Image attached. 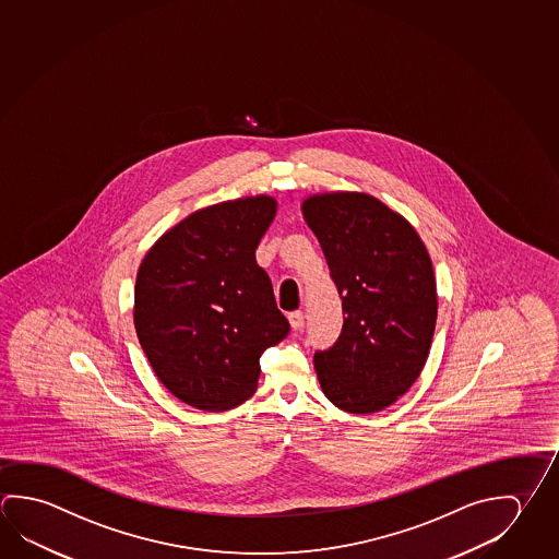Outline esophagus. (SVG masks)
Wrapping results in <instances>:
<instances>
[{
  "label": "esophagus",
  "instance_id": "esophagus-1",
  "mask_svg": "<svg viewBox=\"0 0 559 559\" xmlns=\"http://www.w3.org/2000/svg\"><path fill=\"white\" fill-rule=\"evenodd\" d=\"M288 322L293 325V330H300L304 325V313L302 312H293L288 313Z\"/></svg>",
  "mask_w": 559,
  "mask_h": 559
}]
</instances>
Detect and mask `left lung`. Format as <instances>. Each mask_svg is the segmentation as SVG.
Wrapping results in <instances>:
<instances>
[{
    "instance_id": "8db88e82",
    "label": "left lung",
    "mask_w": 559,
    "mask_h": 559,
    "mask_svg": "<svg viewBox=\"0 0 559 559\" xmlns=\"http://www.w3.org/2000/svg\"><path fill=\"white\" fill-rule=\"evenodd\" d=\"M342 298L343 328L313 353L330 402L352 414L379 412L420 377L438 318L431 259L416 229L381 200L332 192L304 200Z\"/></svg>"
}]
</instances>
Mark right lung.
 <instances>
[{"instance_id":"add662e5","label":"right lung","mask_w":559,"mask_h":559,"mask_svg":"<svg viewBox=\"0 0 559 559\" xmlns=\"http://www.w3.org/2000/svg\"><path fill=\"white\" fill-rule=\"evenodd\" d=\"M276 214L271 197L198 210L168 229L139 266L135 330L158 381L194 408L246 402L259 359L290 332L255 249Z\"/></svg>"}]
</instances>
